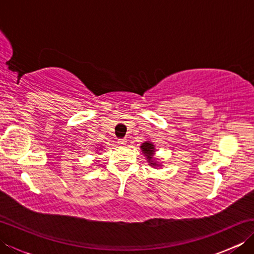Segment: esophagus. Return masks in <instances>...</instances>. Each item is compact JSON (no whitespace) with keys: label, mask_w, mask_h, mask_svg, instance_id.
I'll return each instance as SVG.
<instances>
[{"label":"esophagus","mask_w":254,"mask_h":254,"mask_svg":"<svg viewBox=\"0 0 254 254\" xmlns=\"http://www.w3.org/2000/svg\"><path fill=\"white\" fill-rule=\"evenodd\" d=\"M118 144L120 145V146H124V145L127 144V141H126V139H123V138H120V139H118Z\"/></svg>","instance_id":"esophagus-1"}]
</instances>
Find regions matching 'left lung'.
Returning <instances> with one entry per match:
<instances>
[{
    "label": "left lung",
    "instance_id": "left-lung-1",
    "mask_svg": "<svg viewBox=\"0 0 254 254\" xmlns=\"http://www.w3.org/2000/svg\"><path fill=\"white\" fill-rule=\"evenodd\" d=\"M141 149L143 154L146 156V158L149 163V166H154V167H158L160 166L159 164L156 163V160L154 159V154H155V146L153 145L152 142H145L142 144Z\"/></svg>",
    "mask_w": 254,
    "mask_h": 254
}]
</instances>
